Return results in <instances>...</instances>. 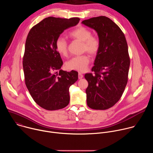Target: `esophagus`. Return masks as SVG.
<instances>
[{
    "mask_svg": "<svg viewBox=\"0 0 153 153\" xmlns=\"http://www.w3.org/2000/svg\"><path fill=\"white\" fill-rule=\"evenodd\" d=\"M83 74H82L81 73H79V74H78V77H79V79H82L83 78Z\"/></svg>",
    "mask_w": 153,
    "mask_h": 153,
    "instance_id": "esophagus-1",
    "label": "esophagus"
}]
</instances>
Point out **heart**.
<instances>
[{
    "label": "heart",
    "instance_id": "obj_1",
    "mask_svg": "<svg viewBox=\"0 0 153 153\" xmlns=\"http://www.w3.org/2000/svg\"><path fill=\"white\" fill-rule=\"evenodd\" d=\"M71 38L82 42V51H86L91 56H96L100 48V39L92 36V32L87 28L81 26L76 28L69 34ZM57 51L62 56L68 54V43L63 37H58L55 43ZM90 58L87 54L73 57L66 63V67L68 70L84 71L88 67Z\"/></svg>",
    "mask_w": 153,
    "mask_h": 153
}]
</instances>
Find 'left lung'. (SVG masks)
I'll use <instances>...</instances> for the list:
<instances>
[{
    "label": "left lung",
    "mask_w": 153,
    "mask_h": 153,
    "mask_svg": "<svg viewBox=\"0 0 153 153\" xmlns=\"http://www.w3.org/2000/svg\"><path fill=\"white\" fill-rule=\"evenodd\" d=\"M83 24L94 29L100 41L94 66L85 78L88 106L104 110L114 106L120 99L128 82L130 59L125 36L110 18L99 16L84 20Z\"/></svg>",
    "instance_id": "left-lung-1"
}]
</instances>
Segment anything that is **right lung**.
<instances>
[{
	"mask_svg": "<svg viewBox=\"0 0 153 153\" xmlns=\"http://www.w3.org/2000/svg\"><path fill=\"white\" fill-rule=\"evenodd\" d=\"M79 17H48L34 25L27 37L23 57L25 82L34 102L47 110L67 106L69 88L78 79V73L60 68L63 61L55 47L56 39L76 25Z\"/></svg>",
	"mask_w": 153,
	"mask_h": 153,
	"instance_id": "obj_1",
	"label": "right lung"
}]
</instances>
